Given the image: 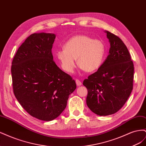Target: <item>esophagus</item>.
Listing matches in <instances>:
<instances>
[{"mask_svg":"<svg viewBox=\"0 0 146 146\" xmlns=\"http://www.w3.org/2000/svg\"><path fill=\"white\" fill-rule=\"evenodd\" d=\"M76 84H77V86H81L82 85V83L79 80H78V79H77V80H76Z\"/></svg>","mask_w":146,"mask_h":146,"instance_id":"34e87169","label":"esophagus"}]
</instances>
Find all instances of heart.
<instances>
[{
    "label": "heart",
    "mask_w": 146,
    "mask_h": 146,
    "mask_svg": "<svg viewBox=\"0 0 146 146\" xmlns=\"http://www.w3.org/2000/svg\"><path fill=\"white\" fill-rule=\"evenodd\" d=\"M105 45L100 39H92L85 35H78L65 42L63 48L56 52L61 68L68 73H72L77 63L86 72L98 70L104 62Z\"/></svg>",
    "instance_id": "obj_1"
}]
</instances>
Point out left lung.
Wrapping results in <instances>:
<instances>
[{"mask_svg":"<svg viewBox=\"0 0 146 146\" xmlns=\"http://www.w3.org/2000/svg\"><path fill=\"white\" fill-rule=\"evenodd\" d=\"M109 54L98 71L83 81L88 89L86 104L99 116L111 115L120 110L133 90L134 67L128 48L121 39L105 30Z\"/></svg>","mask_w":146,"mask_h":146,"instance_id":"left-lung-1","label":"left lung"}]
</instances>
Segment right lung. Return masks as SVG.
Here are the masks:
<instances>
[{"instance_id": "right-lung-1", "label": "right lung", "mask_w": 146, "mask_h": 146, "mask_svg": "<svg viewBox=\"0 0 146 146\" xmlns=\"http://www.w3.org/2000/svg\"><path fill=\"white\" fill-rule=\"evenodd\" d=\"M55 37L44 32L31 35L17 50L11 69L16 98L31 116L45 121L60 115L77 88L53 60Z\"/></svg>"}]
</instances>
